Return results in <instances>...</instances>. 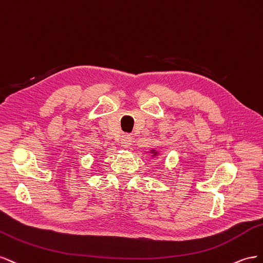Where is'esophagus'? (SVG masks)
Here are the masks:
<instances>
[{
  "label": "esophagus",
  "instance_id": "obj_1",
  "mask_svg": "<svg viewBox=\"0 0 263 263\" xmlns=\"http://www.w3.org/2000/svg\"><path fill=\"white\" fill-rule=\"evenodd\" d=\"M132 137L129 136V134H124V136H122L121 140H120V145L127 148L129 146H131L132 144Z\"/></svg>",
  "mask_w": 263,
  "mask_h": 263
}]
</instances>
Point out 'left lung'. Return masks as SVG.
Here are the masks:
<instances>
[{
    "mask_svg": "<svg viewBox=\"0 0 263 263\" xmlns=\"http://www.w3.org/2000/svg\"><path fill=\"white\" fill-rule=\"evenodd\" d=\"M151 153H153L154 155H156V153H157V152H155V151H154V149H153V151H151Z\"/></svg>",
    "mask_w": 263,
    "mask_h": 263,
    "instance_id": "1",
    "label": "left lung"
}]
</instances>
